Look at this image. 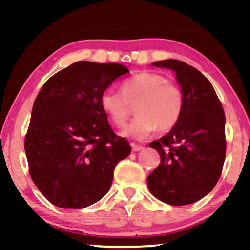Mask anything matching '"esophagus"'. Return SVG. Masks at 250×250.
<instances>
[{"instance_id": "obj_1", "label": "esophagus", "mask_w": 250, "mask_h": 250, "mask_svg": "<svg viewBox=\"0 0 250 250\" xmlns=\"http://www.w3.org/2000/svg\"><path fill=\"white\" fill-rule=\"evenodd\" d=\"M130 146H132V151H133V152H138V151H141L144 148L143 146L138 145V144H135V143L130 144Z\"/></svg>"}]
</instances>
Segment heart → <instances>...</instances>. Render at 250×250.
Segmentation results:
<instances>
[{"label":"heart","mask_w":250,"mask_h":250,"mask_svg":"<svg viewBox=\"0 0 250 250\" xmlns=\"http://www.w3.org/2000/svg\"><path fill=\"white\" fill-rule=\"evenodd\" d=\"M100 107L116 127H125L135 105L137 118L121 134L143 139L155 132L169 130L179 122L184 109L180 88L162 75L140 72L122 83V92L107 88L100 94Z\"/></svg>","instance_id":"b5f03b06"}]
</instances>
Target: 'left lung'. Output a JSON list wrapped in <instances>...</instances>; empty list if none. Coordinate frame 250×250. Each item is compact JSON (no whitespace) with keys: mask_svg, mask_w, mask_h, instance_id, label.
Masks as SVG:
<instances>
[{"mask_svg":"<svg viewBox=\"0 0 250 250\" xmlns=\"http://www.w3.org/2000/svg\"><path fill=\"white\" fill-rule=\"evenodd\" d=\"M169 69L184 95L179 122L150 143L161 156L147 176L150 192L170 206L195 203L218 183L226 153L225 113L211 83L195 67L175 59L152 62Z\"/></svg>","mask_w":250,"mask_h":250,"instance_id":"obj_1","label":"left lung"}]
</instances>
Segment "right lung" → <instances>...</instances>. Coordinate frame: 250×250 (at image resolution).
<instances>
[{
	"label": "right lung",
	"mask_w": 250,
	"mask_h": 250,
	"mask_svg": "<svg viewBox=\"0 0 250 250\" xmlns=\"http://www.w3.org/2000/svg\"><path fill=\"white\" fill-rule=\"evenodd\" d=\"M129 70L77 62L53 75L34 103L25 137L29 172L54 206L82 209L110 190L113 170L130 153L100 107V94Z\"/></svg>",
	"instance_id": "obj_1"
}]
</instances>
